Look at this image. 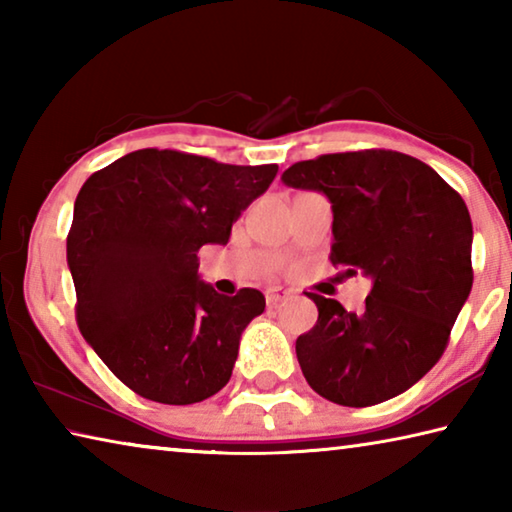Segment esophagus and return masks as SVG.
Here are the masks:
<instances>
[{
    "label": "esophagus",
    "mask_w": 512,
    "mask_h": 512,
    "mask_svg": "<svg viewBox=\"0 0 512 512\" xmlns=\"http://www.w3.org/2000/svg\"><path fill=\"white\" fill-rule=\"evenodd\" d=\"M287 298H289V293L282 291V289H268V291H266V305H268V307L280 305V302L287 300Z\"/></svg>",
    "instance_id": "1"
}]
</instances>
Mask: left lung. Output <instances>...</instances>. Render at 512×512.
Segmentation results:
<instances>
[{
  "mask_svg": "<svg viewBox=\"0 0 512 512\" xmlns=\"http://www.w3.org/2000/svg\"><path fill=\"white\" fill-rule=\"evenodd\" d=\"M282 180L329 198V259L372 277L359 314L307 293L318 320L296 341L302 375L341 406L391 400L443 357L472 291L467 205L429 164L386 149L318 155L291 164Z\"/></svg>",
  "mask_w": 512,
  "mask_h": 512,
  "instance_id": "left-lung-1",
  "label": "left lung"
}]
</instances>
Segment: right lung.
Segmentation results:
<instances>
[{"instance_id": "1", "label": "right lung", "mask_w": 512, "mask_h": 512, "mask_svg": "<svg viewBox=\"0 0 512 512\" xmlns=\"http://www.w3.org/2000/svg\"><path fill=\"white\" fill-rule=\"evenodd\" d=\"M277 164H223L173 149L124 155L85 180L67 235L76 323L133 393L203 402L228 384L239 339L266 300L198 282V250L273 183Z\"/></svg>"}]
</instances>
